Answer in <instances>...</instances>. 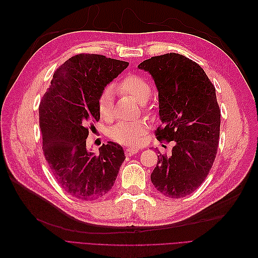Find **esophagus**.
<instances>
[{
    "mask_svg": "<svg viewBox=\"0 0 258 258\" xmlns=\"http://www.w3.org/2000/svg\"><path fill=\"white\" fill-rule=\"evenodd\" d=\"M138 152H139V150L137 147H127L126 150H124V154H126L127 156H134Z\"/></svg>",
    "mask_w": 258,
    "mask_h": 258,
    "instance_id": "34e87169",
    "label": "esophagus"
}]
</instances>
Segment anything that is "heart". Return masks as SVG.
Instances as JSON below:
<instances>
[{"mask_svg":"<svg viewBox=\"0 0 258 258\" xmlns=\"http://www.w3.org/2000/svg\"><path fill=\"white\" fill-rule=\"evenodd\" d=\"M116 89L122 95L130 96L139 102H142V107L148 110L146 101L151 96V86L148 82L138 74H127L116 85ZM99 114L104 120H112L114 117V92L111 87L105 88L98 101ZM148 122L146 119L136 121L122 120L113 126L108 131V137L113 141L120 144L134 145L141 141L142 136L146 132Z\"/></svg>","mask_w":258,"mask_h":258,"instance_id":"b5f03b06","label":"heart"}]
</instances>
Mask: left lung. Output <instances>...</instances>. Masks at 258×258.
<instances>
[{
  "mask_svg": "<svg viewBox=\"0 0 258 258\" xmlns=\"http://www.w3.org/2000/svg\"><path fill=\"white\" fill-rule=\"evenodd\" d=\"M158 89L161 124L155 135L174 142L172 154H159L152 183L168 198H183L205 182L217 154L221 110L215 87L196 62L170 52L139 64Z\"/></svg>",
  "mask_w": 258,
  "mask_h": 258,
  "instance_id": "8db88e82",
  "label": "left lung"
}]
</instances>
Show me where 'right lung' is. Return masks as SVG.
<instances>
[{
	"label": "right lung",
	"mask_w": 258,
	"mask_h": 258,
	"mask_svg": "<svg viewBox=\"0 0 258 258\" xmlns=\"http://www.w3.org/2000/svg\"><path fill=\"white\" fill-rule=\"evenodd\" d=\"M128 64L102 54H75L54 71L41 100L43 154L58 184L74 198L104 197L126 158L122 147L114 142L103 144L93 155L86 148V139L100 119L101 93Z\"/></svg>",
	"instance_id": "obj_1"
}]
</instances>
